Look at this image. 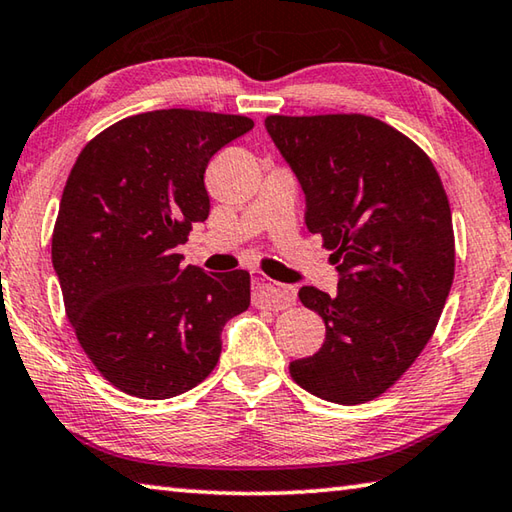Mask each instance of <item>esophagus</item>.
Here are the masks:
<instances>
[{
  "label": "esophagus",
  "mask_w": 512,
  "mask_h": 512,
  "mask_svg": "<svg viewBox=\"0 0 512 512\" xmlns=\"http://www.w3.org/2000/svg\"><path fill=\"white\" fill-rule=\"evenodd\" d=\"M251 290H254V303L261 308L285 310L297 301V294H294L292 288H285V285L265 279V276H254Z\"/></svg>",
  "instance_id": "obj_1"
}]
</instances>
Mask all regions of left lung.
Instances as JSON below:
<instances>
[{"instance_id":"obj_1","label":"left lung","mask_w":512,"mask_h":512,"mask_svg":"<svg viewBox=\"0 0 512 512\" xmlns=\"http://www.w3.org/2000/svg\"><path fill=\"white\" fill-rule=\"evenodd\" d=\"M306 193V224L337 265V294L299 290L326 324L292 380L321 400L362 405L407 373L432 339L454 281V229L432 159L366 114L265 119Z\"/></svg>"}]
</instances>
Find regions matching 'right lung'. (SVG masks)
Listing matches in <instances>:
<instances>
[{
  "instance_id": "obj_1",
  "label": "right lung",
  "mask_w": 512,
  "mask_h": 512,
  "mask_svg": "<svg viewBox=\"0 0 512 512\" xmlns=\"http://www.w3.org/2000/svg\"><path fill=\"white\" fill-rule=\"evenodd\" d=\"M254 128L240 114L128 116L80 150L62 191L51 261L78 344L103 378L143 400L200 384L222 328L249 308V274L182 267L177 245L209 218L204 170Z\"/></svg>"
}]
</instances>
